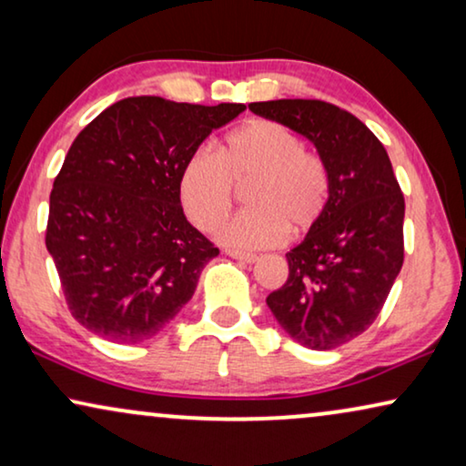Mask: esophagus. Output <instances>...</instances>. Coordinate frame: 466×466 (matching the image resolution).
<instances>
[{
    "label": "esophagus",
    "mask_w": 466,
    "mask_h": 466,
    "mask_svg": "<svg viewBox=\"0 0 466 466\" xmlns=\"http://www.w3.org/2000/svg\"><path fill=\"white\" fill-rule=\"evenodd\" d=\"M227 254L231 258H238V260H244V263H248V265H252V263H257L258 260V257L257 254H252V252H239V250H227Z\"/></svg>",
    "instance_id": "esophagus-1"
}]
</instances>
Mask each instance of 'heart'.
<instances>
[{
    "instance_id": "heart-1",
    "label": "heart",
    "mask_w": 466,
    "mask_h": 466,
    "mask_svg": "<svg viewBox=\"0 0 466 466\" xmlns=\"http://www.w3.org/2000/svg\"><path fill=\"white\" fill-rule=\"evenodd\" d=\"M246 190V212L233 216L216 238L238 250H260L284 239L286 228L305 233L320 220L329 199L322 161L273 120H250L225 139L218 152L197 150L182 165L177 193L187 216L212 231L231 212L235 187Z\"/></svg>"
}]
</instances>
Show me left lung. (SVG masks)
<instances>
[{
    "mask_svg": "<svg viewBox=\"0 0 466 466\" xmlns=\"http://www.w3.org/2000/svg\"><path fill=\"white\" fill-rule=\"evenodd\" d=\"M250 110L308 137L329 177L327 208L286 252L289 279L267 305L301 346L339 348L371 327L403 267L405 199L392 163L365 123L327 101H257Z\"/></svg>",
    "mask_w": 466,
    "mask_h": 466,
    "instance_id": "1",
    "label": "left lung"
}]
</instances>
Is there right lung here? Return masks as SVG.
Listing matches in <instances>:
<instances>
[{
    "mask_svg": "<svg viewBox=\"0 0 466 466\" xmlns=\"http://www.w3.org/2000/svg\"><path fill=\"white\" fill-rule=\"evenodd\" d=\"M244 110L127 97L78 133L50 193L46 248L82 327L133 346L190 301L218 248L184 216L177 177Z\"/></svg>",
    "mask_w": 466,
    "mask_h": 466,
    "instance_id": "right-lung-1",
    "label": "right lung"
}]
</instances>
